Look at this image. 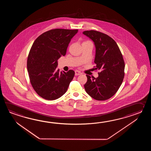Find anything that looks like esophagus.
<instances>
[{
    "label": "esophagus",
    "instance_id": "esophagus-1",
    "mask_svg": "<svg viewBox=\"0 0 151 151\" xmlns=\"http://www.w3.org/2000/svg\"><path fill=\"white\" fill-rule=\"evenodd\" d=\"M80 74H81V73L80 72V71H78V70L75 71V75L76 76H79V75H80Z\"/></svg>",
    "mask_w": 151,
    "mask_h": 151
}]
</instances>
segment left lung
Masks as SVG:
<instances>
[{
	"instance_id": "obj_1",
	"label": "left lung",
	"mask_w": 151,
	"mask_h": 151,
	"mask_svg": "<svg viewBox=\"0 0 151 151\" xmlns=\"http://www.w3.org/2000/svg\"><path fill=\"white\" fill-rule=\"evenodd\" d=\"M91 39L96 48L94 66L99 70L95 78L86 75L84 85L86 93L96 100H106L119 90L125 76V62L122 53L114 39L106 34L95 30L83 31Z\"/></svg>"
}]
</instances>
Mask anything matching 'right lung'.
<instances>
[{
    "label": "right lung",
    "instance_id": "add662e5",
    "mask_svg": "<svg viewBox=\"0 0 151 151\" xmlns=\"http://www.w3.org/2000/svg\"><path fill=\"white\" fill-rule=\"evenodd\" d=\"M78 29H55L39 35L29 52L27 68L32 87L48 100L59 98L68 90L75 72L57 70L58 59L66 55L71 39Z\"/></svg>",
    "mask_w": 151,
    "mask_h": 151
}]
</instances>
